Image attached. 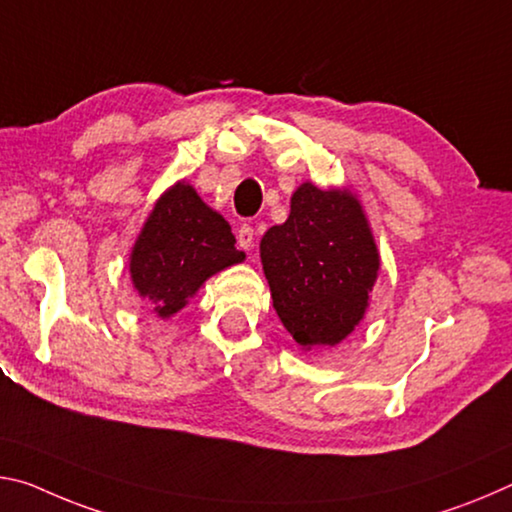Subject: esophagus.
Wrapping results in <instances>:
<instances>
[{
	"mask_svg": "<svg viewBox=\"0 0 512 512\" xmlns=\"http://www.w3.org/2000/svg\"><path fill=\"white\" fill-rule=\"evenodd\" d=\"M254 229H251L249 224H242L240 229H238V245L242 247V249H249V247H254Z\"/></svg>",
	"mask_w": 512,
	"mask_h": 512,
	"instance_id": "obj_1",
	"label": "esophagus"
}]
</instances>
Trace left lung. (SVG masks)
<instances>
[{
	"label": "left lung",
	"instance_id": "left-lung-1",
	"mask_svg": "<svg viewBox=\"0 0 512 512\" xmlns=\"http://www.w3.org/2000/svg\"><path fill=\"white\" fill-rule=\"evenodd\" d=\"M276 315L304 349L338 345L363 320L379 272L370 226L347 190L301 183L288 220L261 240Z\"/></svg>",
	"mask_w": 512,
	"mask_h": 512
}]
</instances>
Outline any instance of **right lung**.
<instances>
[{"label":"right lung","mask_w":512,"mask_h":512,"mask_svg":"<svg viewBox=\"0 0 512 512\" xmlns=\"http://www.w3.org/2000/svg\"><path fill=\"white\" fill-rule=\"evenodd\" d=\"M245 261L229 222L177 183L156 201L131 254V281L161 317L186 306L201 283L224 267Z\"/></svg>","instance_id":"1"}]
</instances>
